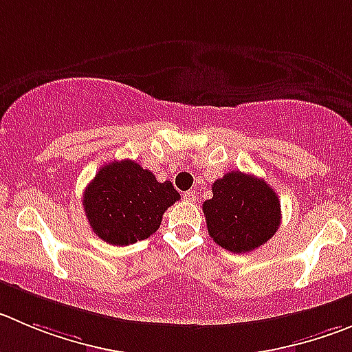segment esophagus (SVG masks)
<instances>
[{"label": "esophagus", "instance_id": "obj_1", "mask_svg": "<svg viewBox=\"0 0 352 352\" xmlns=\"http://www.w3.org/2000/svg\"><path fill=\"white\" fill-rule=\"evenodd\" d=\"M184 199H186V201L196 203L198 201V195H196V191H187L184 192Z\"/></svg>", "mask_w": 352, "mask_h": 352}]
</instances>
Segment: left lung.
Returning a JSON list of instances; mask_svg holds the SVG:
<instances>
[{"label": "left lung", "instance_id": "obj_1", "mask_svg": "<svg viewBox=\"0 0 352 352\" xmlns=\"http://www.w3.org/2000/svg\"><path fill=\"white\" fill-rule=\"evenodd\" d=\"M212 199L203 203L206 228L217 245L245 254L267 243L281 224L280 198L265 180L229 172L212 186Z\"/></svg>", "mask_w": 352, "mask_h": 352}]
</instances>
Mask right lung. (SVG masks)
I'll return each mask as SVG.
<instances>
[{"label": "right lung", "instance_id": "right-lung-1", "mask_svg": "<svg viewBox=\"0 0 352 352\" xmlns=\"http://www.w3.org/2000/svg\"><path fill=\"white\" fill-rule=\"evenodd\" d=\"M179 198L172 182H157L139 163L121 160L98 170L85 189L83 206L102 241L126 246L154 234L165 210Z\"/></svg>", "mask_w": 352, "mask_h": 352}]
</instances>
